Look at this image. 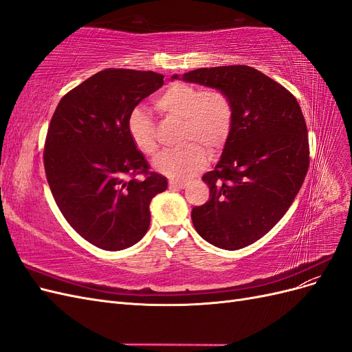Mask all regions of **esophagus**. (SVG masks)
Returning a JSON list of instances; mask_svg holds the SVG:
<instances>
[{
  "mask_svg": "<svg viewBox=\"0 0 352 352\" xmlns=\"http://www.w3.org/2000/svg\"><path fill=\"white\" fill-rule=\"evenodd\" d=\"M188 180H168V186L173 189H182L188 185Z\"/></svg>",
  "mask_w": 352,
  "mask_h": 352,
  "instance_id": "1",
  "label": "esophagus"
}]
</instances>
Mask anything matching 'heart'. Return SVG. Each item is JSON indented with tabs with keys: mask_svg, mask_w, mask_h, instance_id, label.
Returning a JSON list of instances; mask_svg holds the SVG:
<instances>
[{
	"mask_svg": "<svg viewBox=\"0 0 352 352\" xmlns=\"http://www.w3.org/2000/svg\"><path fill=\"white\" fill-rule=\"evenodd\" d=\"M154 105L166 119L180 122V144H185L176 153L155 158L154 167L158 172L175 177L194 175L204 167L207 151L214 155L229 141L235 107L225 91L173 82L157 95ZM127 127L138 150L154 157L158 151L157 126L150 114L141 107L132 110Z\"/></svg>",
	"mask_w": 352,
	"mask_h": 352,
	"instance_id": "b5f03b06",
	"label": "heart"
}]
</instances>
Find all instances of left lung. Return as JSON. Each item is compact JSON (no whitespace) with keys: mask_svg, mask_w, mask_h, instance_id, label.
<instances>
[{"mask_svg":"<svg viewBox=\"0 0 352 352\" xmlns=\"http://www.w3.org/2000/svg\"><path fill=\"white\" fill-rule=\"evenodd\" d=\"M182 79L225 91L235 107L220 162L202 176L210 199L190 216L214 247L243 248L273 229L304 184L310 145L301 107L280 83L250 66L197 69Z\"/></svg>","mask_w":352,"mask_h":352,"instance_id":"1","label":"left lung"}]
</instances>
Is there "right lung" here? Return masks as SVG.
<instances>
[{
	"instance_id": "right-lung-1",
	"label": "right lung",
	"mask_w": 352,
	"mask_h": 352,
	"mask_svg": "<svg viewBox=\"0 0 352 352\" xmlns=\"http://www.w3.org/2000/svg\"><path fill=\"white\" fill-rule=\"evenodd\" d=\"M163 79L155 72L101 70L69 91L51 117L44 167L52 197L69 225L101 250L120 251L141 241L150 228L151 199L167 189L127 127L132 110Z\"/></svg>"
}]
</instances>
